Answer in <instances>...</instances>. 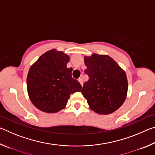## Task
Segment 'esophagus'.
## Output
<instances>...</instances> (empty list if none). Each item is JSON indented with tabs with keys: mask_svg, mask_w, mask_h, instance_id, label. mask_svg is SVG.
<instances>
[{
	"mask_svg": "<svg viewBox=\"0 0 155 155\" xmlns=\"http://www.w3.org/2000/svg\"><path fill=\"white\" fill-rule=\"evenodd\" d=\"M78 81H79V83H81V85L83 86V79H82V78H78Z\"/></svg>",
	"mask_w": 155,
	"mask_h": 155,
	"instance_id": "obj_1",
	"label": "esophagus"
}]
</instances>
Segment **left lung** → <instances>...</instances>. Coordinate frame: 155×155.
<instances>
[{"instance_id":"1","label":"left lung","mask_w":155,"mask_h":155,"mask_svg":"<svg viewBox=\"0 0 155 155\" xmlns=\"http://www.w3.org/2000/svg\"><path fill=\"white\" fill-rule=\"evenodd\" d=\"M89 80L82 92L90 109L99 114H110L124 103L128 91L125 72L111 57L92 54L84 57Z\"/></svg>"}]
</instances>
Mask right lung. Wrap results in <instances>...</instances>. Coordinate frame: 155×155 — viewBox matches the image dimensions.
I'll list each match as a JSON object with an SVG mask.
<instances>
[{"label":"right lung","instance_id":"1","mask_svg":"<svg viewBox=\"0 0 155 155\" xmlns=\"http://www.w3.org/2000/svg\"><path fill=\"white\" fill-rule=\"evenodd\" d=\"M70 57L62 51L46 52L31 65L27 78V91L32 103L48 114L64 109L70 96L81 91V85L72 77L67 68Z\"/></svg>","mask_w":155,"mask_h":155}]
</instances>
